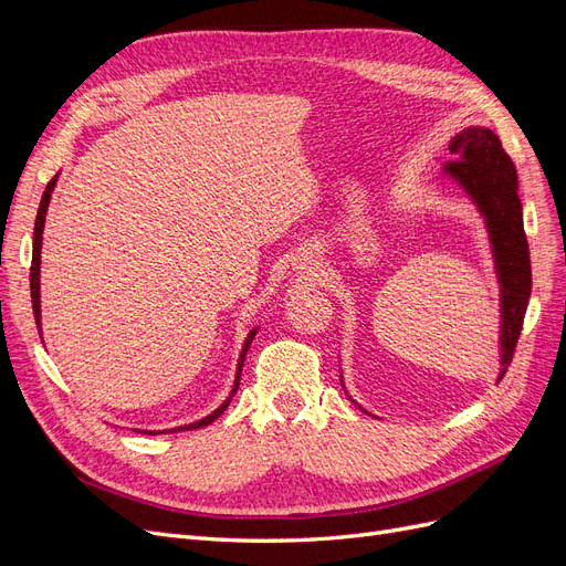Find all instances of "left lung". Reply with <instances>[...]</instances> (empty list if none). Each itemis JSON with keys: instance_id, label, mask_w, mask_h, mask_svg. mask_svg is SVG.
<instances>
[{"instance_id": "8db88e82", "label": "left lung", "mask_w": 566, "mask_h": 566, "mask_svg": "<svg viewBox=\"0 0 566 566\" xmlns=\"http://www.w3.org/2000/svg\"><path fill=\"white\" fill-rule=\"evenodd\" d=\"M451 153L458 160L447 163V175L453 177L484 214L495 271L501 281V378L505 375L531 295V260L524 233L522 202L517 196V169L510 160L499 136L484 127H470L451 142Z\"/></svg>"}]
</instances>
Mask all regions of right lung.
<instances>
[{
    "label": "right lung",
    "mask_w": 566,
    "mask_h": 566,
    "mask_svg": "<svg viewBox=\"0 0 566 566\" xmlns=\"http://www.w3.org/2000/svg\"><path fill=\"white\" fill-rule=\"evenodd\" d=\"M54 186H56V177L51 179L49 184H46V188H44V193H42V200H40V210H38V219H35V235H32V264H30V297H32V314H35V323H38V328H40V252H42V231H44V217H46V208H49V198H51V191H54ZM254 333L256 331H252L250 335H248V339H245V345H243V352H241V361H238V375H235V382H233V389H231V397L233 394L238 391V385H241V370H243V364H245V354H248V349H250V342H252V337H254ZM231 397L221 403L214 413H210L208 418H202V420H198V422H191V424H184V427H179V430H200V427H205V424H210V422H214L221 413H224L227 410V406H229V401H231ZM175 432V430H172ZM148 434H156V432H148Z\"/></svg>",
    "instance_id": "1"
}]
</instances>
